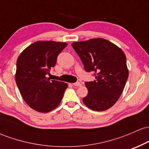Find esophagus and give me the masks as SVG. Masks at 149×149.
I'll list each match as a JSON object with an SVG mask.
<instances>
[{"mask_svg":"<svg viewBox=\"0 0 149 149\" xmlns=\"http://www.w3.org/2000/svg\"><path fill=\"white\" fill-rule=\"evenodd\" d=\"M73 85H74V86H76V87H79V86H81V85H82V83H80V82H77V83H73Z\"/></svg>","mask_w":149,"mask_h":149,"instance_id":"1","label":"esophagus"}]
</instances>
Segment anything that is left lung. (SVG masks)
Returning <instances> with one entry per match:
<instances>
[{"label": "left lung", "mask_w": 149, "mask_h": 149, "mask_svg": "<svg viewBox=\"0 0 149 149\" xmlns=\"http://www.w3.org/2000/svg\"><path fill=\"white\" fill-rule=\"evenodd\" d=\"M88 72H95L96 80L86 82L88 93L83 99L90 109L104 111L116 103L123 91L129 71L125 54L106 39L97 38L71 44Z\"/></svg>", "instance_id": "1"}]
</instances>
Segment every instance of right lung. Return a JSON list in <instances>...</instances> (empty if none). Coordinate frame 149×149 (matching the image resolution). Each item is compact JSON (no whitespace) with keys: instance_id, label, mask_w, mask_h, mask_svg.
I'll return each instance as SVG.
<instances>
[{"instance_id":"1","label":"right lung","mask_w":149,"mask_h":149,"mask_svg":"<svg viewBox=\"0 0 149 149\" xmlns=\"http://www.w3.org/2000/svg\"><path fill=\"white\" fill-rule=\"evenodd\" d=\"M66 45L64 42L39 40L24 49L17 58V85L26 103L38 112L47 113L57 108L67 88V83L47 77Z\"/></svg>"}]
</instances>
